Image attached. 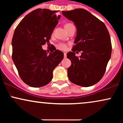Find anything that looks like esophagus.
<instances>
[{"mask_svg": "<svg viewBox=\"0 0 123 123\" xmlns=\"http://www.w3.org/2000/svg\"><path fill=\"white\" fill-rule=\"evenodd\" d=\"M63 55H63V57H64V58H66V57H67V56H66V53H63Z\"/></svg>", "mask_w": 123, "mask_h": 123, "instance_id": "1", "label": "esophagus"}]
</instances>
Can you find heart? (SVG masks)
Listing matches in <instances>:
<instances>
[{
    "label": "heart",
    "instance_id": "obj_1",
    "mask_svg": "<svg viewBox=\"0 0 123 123\" xmlns=\"http://www.w3.org/2000/svg\"><path fill=\"white\" fill-rule=\"evenodd\" d=\"M72 25V24H70V23L66 24L65 25V28L66 27H68L69 26H70V25ZM57 48L61 50H65L66 49V45L65 44H63V43L58 44L57 45Z\"/></svg>",
    "mask_w": 123,
    "mask_h": 123
}]
</instances>
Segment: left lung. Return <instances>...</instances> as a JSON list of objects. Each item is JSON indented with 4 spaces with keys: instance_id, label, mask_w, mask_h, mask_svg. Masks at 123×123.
I'll use <instances>...</instances> for the list:
<instances>
[{
    "instance_id": "1",
    "label": "left lung",
    "mask_w": 123,
    "mask_h": 123,
    "mask_svg": "<svg viewBox=\"0 0 123 123\" xmlns=\"http://www.w3.org/2000/svg\"><path fill=\"white\" fill-rule=\"evenodd\" d=\"M62 13L73 21L77 29L75 46L67 53L71 61L68 69L69 79L76 85L90 87L98 83L105 72L111 57V44L109 33L104 22L83 8L62 11ZM81 51L80 57L75 52Z\"/></svg>"
}]
</instances>
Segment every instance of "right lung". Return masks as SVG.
Returning a JSON list of instances; mask_svg holds the SVG:
<instances>
[{"label": "right lung", "mask_w": 123, "mask_h": 123, "mask_svg": "<svg viewBox=\"0 0 123 123\" xmlns=\"http://www.w3.org/2000/svg\"><path fill=\"white\" fill-rule=\"evenodd\" d=\"M58 11L38 8L29 12L15 28L12 39V58L21 79L32 87L47 85L63 53L55 47L49 54L42 49L50 43L60 15Z\"/></svg>", "instance_id": "1"}]
</instances>
